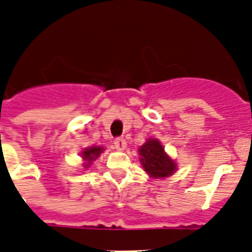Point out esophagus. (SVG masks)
<instances>
[{
  "label": "esophagus",
  "instance_id": "34e87169",
  "mask_svg": "<svg viewBox=\"0 0 252 252\" xmlns=\"http://www.w3.org/2000/svg\"><path fill=\"white\" fill-rule=\"evenodd\" d=\"M114 146L118 151H123L126 147V139H124V138H117V139L114 140Z\"/></svg>",
  "mask_w": 252,
  "mask_h": 252
}]
</instances>
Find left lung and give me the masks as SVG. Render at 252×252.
Listing matches in <instances>:
<instances>
[{
    "label": "left lung",
    "instance_id": "8db88e82",
    "mask_svg": "<svg viewBox=\"0 0 252 252\" xmlns=\"http://www.w3.org/2000/svg\"><path fill=\"white\" fill-rule=\"evenodd\" d=\"M140 162L143 168L149 176L163 178L173 174L176 171V163L164 153V148L157 139L147 140L139 149Z\"/></svg>",
    "mask_w": 252,
    "mask_h": 252
}]
</instances>
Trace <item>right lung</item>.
I'll use <instances>...</instances> for the list:
<instances>
[{
    "label": "right lung",
    "instance_id": "1",
    "mask_svg": "<svg viewBox=\"0 0 252 252\" xmlns=\"http://www.w3.org/2000/svg\"><path fill=\"white\" fill-rule=\"evenodd\" d=\"M101 151H103V148H100V147H90V148L84 149V152L81 156H83L84 159L88 160L90 164V162H92V160H94L95 158H98L99 156H100ZM89 164H87V165H89Z\"/></svg>",
    "mask_w": 252,
    "mask_h": 252
}]
</instances>
